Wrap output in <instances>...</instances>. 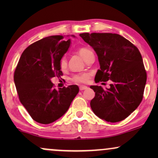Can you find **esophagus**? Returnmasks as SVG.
Returning <instances> with one entry per match:
<instances>
[{
  "label": "esophagus",
  "instance_id": "obj_1",
  "mask_svg": "<svg viewBox=\"0 0 158 158\" xmlns=\"http://www.w3.org/2000/svg\"><path fill=\"white\" fill-rule=\"evenodd\" d=\"M87 88H88V87H87V86H84V85H81V86L79 87V89H80V90H86Z\"/></svg>",
  "mask_w": 158,
  "mask_h": 158
}]
</instances>
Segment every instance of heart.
Segmentation results:
<instances>
[{"mask_svg":"<svg viewBox=\"0 0 158 158\" xmlns=\"http://www.w3.org/2000/svg\"><path fill=\"white\" fill-rule=\"evenodd\" d=\"M90 52V50L88 48H80L79 50H78V52H79V56L82 58L83 59H85V56L88 55V53ZM67 66V61L66 59L64 58L61 59L60 61V68L62 70L66 68ZM90 74L89 73H82L77 74L73 77V80L77 83H85L88 81V79H90Z\"/></svg>","mask_w":158,"mask_h":158,"instance_id":"heart-1","label":"heart"}]
</instances>
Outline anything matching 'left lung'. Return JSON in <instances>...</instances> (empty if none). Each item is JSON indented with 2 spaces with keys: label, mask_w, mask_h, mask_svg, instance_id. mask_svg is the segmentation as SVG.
Here are the masks:
<instances>
[{
  "label": "left lung",
  "mask_w": 158,
  "mask_h": 158,
  "mask_svg": "<svg viewBox=\"0 0 158 158\" xmlns=\"http://www.w3.org/2000/svg\"><path fill=\"white\" fill-rule=\"evenodd\" d=\"M98 56L100 69L95 82L112 81L109 88L90 87L95 92L90 101L94 113L107 122L122 121L137 109L143 99L146 72L142 56L133 44L118 34H79Z\"/></svg>",
  "instance_id": "8db88e82"
}]
</instances>
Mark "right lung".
Returning a JSON list of instances; mask_svg holds the SVG:
<instances>
[{
	"mask_svg": "<svg viewBox=\"0 0 158 158\" xmlns=\"http://www.w3.org/2000/svg\"><path fill=\"white\" fill-rule=\"evenodd\" d=\"M70 43L64 36H49L30 45L21 54L14 81L21 104L37 123L50 124L60 118L79 93L77 85L56 90L51 81L52 77L63 75L60 61Z\"/></svg>",
	"mask_w": 158,
	"mask_h": 158,
	"instance_id": "obj_1",
	"label": "right lung"
}]
</instances>
